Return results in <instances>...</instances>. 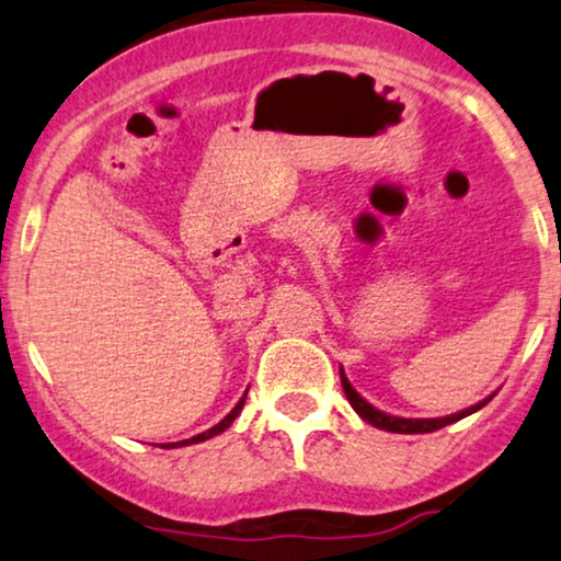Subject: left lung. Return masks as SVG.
<instances>
[{"mask_svg":"<svg viewBox=\"0 0 561 561\" xmlns=\"http://www.w3.org/2000/svg\"><path fill=\"white\" fill-rule=\"evenodd\" d=\"M341 385H343V392H346V400L351 402V408H354L356 413L364 417V421L377 425V428H382V431H390V433H431V431H438V428H444V425L457 423V421H461V417L477 413V410L484 408L492 398H495V394H490V398L477 402V405L461 410V413L446 415V417H398V415H387V413H382V410H377L375 405H369V402L364 400L362 394L354 390V387H351L346 375H343V369H341Z\"/></svg>","mask_w":561,"mask_h":561,"instance_id":"8db88e82","label":"left lung"}]
</instances>
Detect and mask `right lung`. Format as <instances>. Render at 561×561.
<instances>
[{
	"mask_svg": "<svg viewBox=\"0 0 561 561\" xmlns=\"http://www.w3.org/2000/svg\"><path fill=\"white\" fill-rule=\"evenodd\" d=\"M245 392H249V390H245ZM243 402H245V394H243V398H241V400H238V405H236L233 410H230V413H228L226 417H222V421H220L218 425H213V428H210V431L199 433V436H192V438H186V442H179V444H167V446H190V444H199V442H207V438L218 436V433H222V431H226V428H228V425L236 421V417H238V413H241V410H243Z\"/></svg>",
	"mask_w": 561,
	"mask_h": 561,
	"instance_id": "obj_1",
	"label": "right lung"
}]
</instances>
